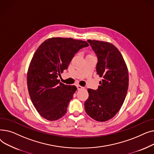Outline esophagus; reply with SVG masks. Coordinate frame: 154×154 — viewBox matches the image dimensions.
<instances>
[{
	"mask_svg": "<svg viewBox=\"0 0 154 154\" xmlns=\"http://www.w3.org/2000/svg\"><path fill=\"white\" fill-rule=\"evenodd\" d=\"M77 89H78V90H81V89H83V88H84L83 87L80 86V85H77Z\"/></svg>",
	"mask_w": 154,
	"mask_h": 154,
	"instance_id": "1",
	"label": "esophagus"
}]
</instances>
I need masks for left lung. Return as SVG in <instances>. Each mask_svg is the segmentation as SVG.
Masks as SVG:
<instances>
[{"label": "left lung", "instance_id": "left-lung-1", "mask_svg": "<svg viewBox=\"0 0 154 154\" xmlns=\"http://www.w3.org/2000/svg\"><path fill=\"white\" fill-rule=\"evenodd\" d=\"M98 59L96 70L100 77L98 89L88 88L85 102L88 116L99 122L114 117L123 105L128 87L127 65L117 48L111 43L88 40Z\"/></svg>", "mask_w": 154, "mask_h": 154}]
</instances>
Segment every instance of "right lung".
I'll return each mask as SVG.
<instances>
[{"instance_id": "right-lung-1", "label": "right lung", "mask_w": 154, "mask_h": 154, "mask_svg": "<svg viewBox=\"0 0 154 154\" xmlns=\"http://www.w3.org/2000/svg\"><path fill=\"white\" fill-rule=\"evenodd\" d=\"M87 46L83 40L52 37L34 53L27 72V88L32 103L44 119L54 121L66 114L77 87L60 82L57 77L67 69L75 54Z\"/></svg>"}]
</instances>
